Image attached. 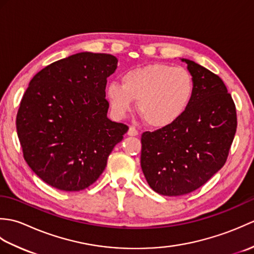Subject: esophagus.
<instances>
[{
	"instance_id": "34e87169",
	"label": "esophagus",
	"mask_w": 254,
	"mask_h": 254,
	"mask_svg": "<svg viewBox=\"0 0 254 254\" xmlns=\"http://www.w3.org/2000/svg\"><path fill=\"white\" fill-rule=\"evenodd\" d=\"M127 134L130 136H136V135H138V131L134 127H130V128H128V131H127Z\"/></svg>"
}]
</instances>
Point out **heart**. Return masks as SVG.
<instances>
[{
	"label": "heart",
	"mask_w": 254,
	"mask_h": 254,
	"mask_svg": "<svg viewBox=\"0 0 254 254\" xmlns=\"http://www.w3.org/2000/svg\"><path fill=\"white\" fill-rule=\"evenodd\" d=\"M194 79L189 69L164 63L128 69L121 85L110 83L106 95L118 117L127 116L137 100V111L149 127L161 128L174 124L190 104Z\"/></svg>",
	"instance_id": "obj_1"
}]
</instances>
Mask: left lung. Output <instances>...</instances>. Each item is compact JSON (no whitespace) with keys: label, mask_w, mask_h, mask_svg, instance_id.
I'll use <instances>...</instances> for the list:
<instances>
[{"label":"left lung","mask_w":254,"mask_h":254,"mask_svg":"<svg viewBox=\"0 0 254 254\" xmlns=\"http://www.w3.org/2000/svg\"><path fill=\"white\" fill-rule=\"evenodd\" d=\"M194 93L169 127L142 134L141 167L149 187L166 196L191 193L227 160L237 130L235 102L218 75L188 59Z\"/></svg>","instance_id":"obj_1"}]
</instances>
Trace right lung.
Returning a JSON list of instances; mask_svg holds the SVG:
<instances>
[{
    "label": "right lung",
    "instance_id": "1",
    "mask_svg": "<svg viewBox=\"0 0 254 254\" xmlns=\"http://www.w3.org/2000/svg\"><path fill=\"white\" fill-rule=\"evenodd\" d=\"M117 58L80 52L53 62L30 80L16 116L23 156L47 185L88 188L107 166L128 127L107 118V77Z\"/></svg>",
    "mask_w": 254,
    "mask_h": 254
}]
</instances>
